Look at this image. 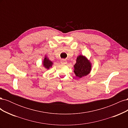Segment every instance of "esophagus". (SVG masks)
I'll return each instance as SVG.
<instances>
[{
	"label": "esophagus",
	"mask_w": 128,
	"mask_h": 128,
	"mask_svg": "<svg viewBox=\"0 0 128 128\" xmlns=\"http://www.w3.org/2000/svg\"><path fill=\"white\" fill-rule=\"evenodd\" d=\"M60 62H61V63L62 64H66L67 63V60H65V59H61Z\"/></svg>",
	"instance_id": "34e87169"
}]
</instances>
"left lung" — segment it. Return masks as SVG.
Masks as SVG:
<instances>
[{"instance_id":"left-lung-1","label":"left lung","mask_w":128,"mask_h":128,"mask_svg":"<svg viewBox=\"0 0 128 128\" xmlns=\"http://www.w3.org/2000/svg\"><path fill=\"white\" fill-rule=\"evenodd\" d=\"M91 67V63L90 60L85 56L80 55L77 57L76 62L74 66V72L76 76L81 78L90 74Z\"/></svg>"}]
</instances>
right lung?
<instances>
[{"label":"right lung","mask_w":128,"mask_h":128,"mask_svg":"<svg viewBox=\"0 0 128 128\" xmlns=\"http://www.w3.org/2000/svg\"><path fill=\"white\" fill-rule=\"evenodd\" d=\"M53 64V63L52 62V61L50 60L48 58L45 56L43 61H42V65H43L44 68H45L46 69H49L50 67H52Z\"/></svg>","instance_id":"obj_1"}]
</instances>
